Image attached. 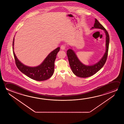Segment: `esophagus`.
Listing matches in <instances>:
<instances>
[{
    "label": "esophagus",
    "mask_w": 124,
    "mask_h": 124,
    "mask_svg": "<svg viewBox=\"0 0 124 124\" xmlns=\"http://www.w3.org/2000/svg\"><path fill=\"white\" fill-rule=\"evenodd\" d=\"M65 48H66V46H65V45H61V48L62 50H64L65 49Z\"/></svg>",
    "instance_id": "esophagus-1"
}]
</instances>
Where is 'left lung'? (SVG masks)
I'll return each mask as SVG.
<instances>
[{
    "instance_id": "left-lung-1",
    "label": "left lung",
    "mask_w": 124,
    "mask_h": 124,
    "mask_svg": "<svg viewBox=\"0 0 124 124\" xmlns=\"http://www.w3.org/2000/svg\"><path fill=\"white\" fill-rule=\"evenodd\" d=\"M99 29L103 30L106 34V51L101 59L95 64L92 66L84 65L79 61L74 52L72 49H69L67 52L69 61V64L73 73L78 77L86 78L96 73L103 67L107 58L109 42V36L106 29L99 21L95 19L94 26L92 29Z\"/></svg>"
}]
</instances>
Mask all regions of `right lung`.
I'll use <instances>...</instances> for the list:
<instances>
[{
    "label": "right lung",
    "instance_id": "right-lung-1",
    "mask_svg": "<svg viewBox=\"0 0 124 124\" xmlns=\"http://www.w3.org/2000/svg\"><path fill=\"white\" fill-rule=\"evenodd\" d=\"M14 38L13 40L12 48L15 63L20 71L31 79L37 81H44L48 79L54 72V62L57 54L60 51L58 47L50 53L41 65L36 67H29L23 64L17 59L13 51Z\"/></svg>",
    "mask_w": 124,
    "mask_h": 124
}]
</instances>
